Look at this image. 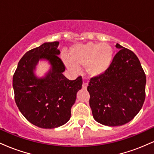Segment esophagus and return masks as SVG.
<instances>
[{"instance_id": "obj_1", "label": "esophagus", "mask_w": 154, "mask_h": 154, "mask_svg": "<svg viewBox=\"0 0 154 154\" xmlns=\"http://www.w3.org/2000/svg\"><path fill=\"white\" fill-rule=\"evenodd\" d=\"M88 82H83L82 88H83V89H86V88H87V87H88Z\"/></svg>"}]
</instances>
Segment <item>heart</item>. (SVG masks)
<instances>
[{"instance_id": "heart-1", "label": "heart", "mask_w": 154, "mask_h": 154, "mask_svg": "<svg viewBox=\"0 0 154 154\" xmlns=\"http://www.w3.org/2000/svg\"><path fill=\"white\" fill-rule=\"evenodd\" d=\"M114 57V50L109 44L88 42L73 45L69 51V58L63 57L65 64L72 71L85 66L86 73L91 77L105 74L110 68Z\"/></svg>"}]
</instances>
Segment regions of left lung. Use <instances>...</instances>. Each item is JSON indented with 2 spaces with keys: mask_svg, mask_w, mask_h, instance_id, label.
<instances>
[{
  "mask_svg": "<svg viewBox=\"0 0 154 154\" xmlns=\"http://www.w3.org/2000/svg\"><path fill=\"white\" fill-rule=\"evenodd\" d=\"M109 70L91 78L88 86L90 106L97 122L121 126L138 114L146 98V78L138 58L119 43Z\"/></svg>",
  "mask_w": 154,
  "mask_h": 154,
  "instance_id": "8db88e82",
  "label": "left lung"
}]
</instances>
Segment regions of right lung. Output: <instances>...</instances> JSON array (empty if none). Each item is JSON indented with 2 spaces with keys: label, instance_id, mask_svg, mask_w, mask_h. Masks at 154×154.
Wrapping results in <instances>:
<instances>
[{
  "label": "right lung",
  "instance_id": "1",
  "mask_svg": "<svg viewBox=\"0 0 154 154\" xmlns=\"http://www.w3.org/2000/svg\"><path fill=\"white\" fill-rule=\"evenodd\" d=\"M59 42L44 43L27 51L19 61L13 77L15 101L29 122L44 129L59 128L71 117V109L82 88L79 77L69 80L63 75L65 66L59 58ZM39 60L50 69L42 77L35 73Z\"/></svg>",
  "mask_w": 154,
  "mask_h": 154
}]
</instances>
